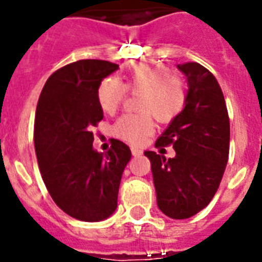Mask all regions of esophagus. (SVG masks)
Segmentation results:
<instances>
[{"mask_svg": "<svg viewBox=\"0 0 262 262\" xmlns=\"http://www.w3.org/2000/svg\"><path fill=\"white\" fill-rule=\"evenodd\" d=\"M141 154H143L141 149L136 148V147H132V155H133V157H140Z\"/></svg>", "mask_w": 262, "mask_h": 262, "instance_id": "obj_1", "label": "esophagus"}]
</instances>
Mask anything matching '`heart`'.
<instances>
[{
	"label": "heart",
	"mask_w": 262,
	"mask_h": 262,
	"mask_svg": "<svg viewBox=\"0 0 262 262\" xmlns=\"http://www.w3.org/2000/svg\"><path fill=\"white\" fill-rule=\"evenodd\" d=\"M130 92H141L140 114H126L113 127L117 137L129 143H140L154 130L151 114L159 122H170L185 105L187 92L180 78L170 75L167 67L158 63L140 61L132 64L125 73V82L115 78H105L97 89L99 104L104 113H114Z\"/></svg>",
	"instance_id": "b5f03b06"
}]
</instances>
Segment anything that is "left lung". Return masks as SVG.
<instances>
[{
  "mask_svg": "<svg viewBox=\"0 0 262 262\" xmlns=\"http://www.w3.org/2000/svg\"><path fill=\"white\" fill-rule=\"evenodd\" d=\"M188 91L183 111L171 119L155 145H173L174 158L145 151L151 162L157 203L174 220L192 217L217 192L229 154V118L214 75L195 61L177 64Z\"/></svg>",
  "mask_w": 262,
  "mask_h": 262,
  "instance_id": "left-lung-1",
  "label": "left lung"
}]
</instances>
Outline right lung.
<instances>
[{
	"label": "right lung",
	"instance_id": "right-lung-1",
	"mask_svg": "<svg viewBox=\"0 0 262 262\" xmlns=\"http://www.w3.org/2000/svg\"><path fill=\"white\" fill-rule=\"evenodd\" d=\"M118 64L78 60L53 73L43 86L34 125V144L42 180L55 203L74 219L97 223L118 205L130 148L113 140L108 152L93 148L92 127L103 119L97 89Z\"/></svg>",
	"mask_w": 262,
	"mask_h": 262
}]
</instances>
